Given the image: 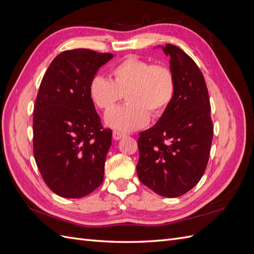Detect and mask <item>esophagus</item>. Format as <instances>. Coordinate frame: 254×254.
<instances>
[{
  "label": "esophagus",
  "mask_w": 254,
  "mask_h": 254,
  "mask_svg": "<svg viewBox=\"0 0 254 254\" xmlns=\"http://www.w3.org/2000/svg\"><path fill=\"white\" fill-rule=\"evenodd\" d=\"M112 135H113V139H114V140H121L122 137L125 136V133H122V132H120V131H117V130H114Z\"/></svg>",
  "instance_id": "obj_1"
}]
</instances>
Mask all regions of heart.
<instances>
[{
    "mask_svg": "<svg viewBox=\"0 0 254 254\" xmlns=\"http://www.w3.org/2000/svg\"><path fill=\"white\" fill-rule=\"evenodd\" d=\"M112 81L94 76L89 83V95L99 109L108 111L124 94L128 104L107 113L106 124L120 131H134L152 118L162 115L174 101L176 81L164 65L128 56L111 68Z\"/></svg>",
    "mask_w": 254,
    "mask_h": 254,
    "instance_id": "b5f03b06",
    "label": "heart"
}]
</instances>
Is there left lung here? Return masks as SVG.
I'll return each mask as SVG.
<instances>
[{
    "mask_svg": "<svg viewBox=\"0 0 254 254\" xmlns=\"http://www.w3.org/2000/svg\"><path fill=\"white\" fill-rule=\"evenodd\" d=\"M170 56L176 94L155 126L140 132L136 173L140 181L163 197H179L201 179L213 140L211 105L204 77L195 61L173 44Z\"/></svg>",
    "mask_w": 254,
    "mask_h": 254,
    "instance_id": "8db88e82",
    "label": "left lung"
}]
</instances>
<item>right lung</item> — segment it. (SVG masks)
Instances as JSON below:
<instances>
[{
	"label": "right lung",
	"instance_id": "obj_1",
	"mask_svg": "<svg viewBox=\"0 0 254 254\" xmlns=\"http://www.w3.org/2000/svg\"><path fill=\"white\" fill-rule=\"evenodd\" d=\"M110 53L65 51L45 72L34 108V156L47 186L64 198H81L104 180L111 129H103L89 83Z\"/></svg>",
	"mask_w": 254,
	"mask_h": 254
}]
</instances>
